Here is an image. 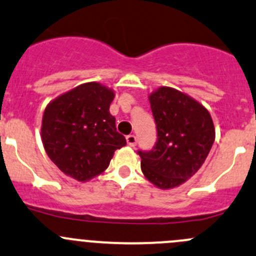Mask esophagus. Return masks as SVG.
I'll return each instance as SVG.
<instances>
[{"mask_svg":"<svg viewBox=\"0 0 256 256\" xmlns=\"http://www.w3.org/2000/svg\"><path fill=\"white\" fill-rule=\"evenodd\" d=\"M126 142H128V146H136L138 144V138H136L135 135H128L126 136Z\"/></svg>","mask_w":256,"mask_h":256,"instance_id":"esophagus-1","label":"esophagus"}]
</instances>
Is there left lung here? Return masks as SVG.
<instances>
[{"mask_svg":"<svg viewBox=\"0 0 256 256\" xmlns=\"http://www.w3.org/2000/svg\"><path fill=\"white\" fill-rule=\"evenodd\" d=\"M158 130L152 150L138 151L141 170L162 190L180 186L198 172L215 140L209 111L176 88L162 86L148 96Z\"/></svg>","mask_w":256,"mask_h":256,"instance_id":"8db88e82","label":"left lung"}]
</instances>
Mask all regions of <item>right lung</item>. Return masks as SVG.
I'll list each match as a JSON object with an SVG mask.
<instances>
[{
	"mask_svg": "<svg viewBox=\"0 0 256 256\" xmlns=\"http://www.w3.org/2000/svg\"><path fill=\"white\" fill-rule=\"evenodd\" d=\"M111 88L86 82L52 100L42 116L41 138L46 154L64 174L91 180L110 165L114 152L126 145L116 131Z\"/></svg>",
	"mask_w": 256,
	"mask_h": 256,
	"instance_id": "obj_1",
	"label": "right lung"
}]
</instances>
